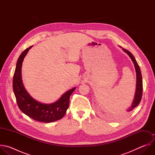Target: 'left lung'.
<instances>
[{"mask_svg": "<svg viewBox=\"0 0 155 155\" xmlns=\"http://www.w3.org/2000/svg\"><path fill=\"white\" fill-rule=\"evenodd\" d=\"M130 58L131 60L133 62L134 64V67L136 72V76H137V83H136V94H135V97L133 101V103H132L131 107L127 110V112H130L131 110H133L134 108H136L140 103L141 99H142V91H143V84H142V74L140 72V69L139 66L135 59L134 56L131 54L130 52L129 51L123 49Z\"/></svg>", "mask_w": 155, "mask_h": 155, "instance_id": "left-lung-1", "label": "left lung"}]
</instances>
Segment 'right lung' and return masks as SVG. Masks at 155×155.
Wrapping results in <instances>:
<instances>
[{"mask_svg": "<svg viewBox=\"0 0 155 155\" xmlns=\"http://www.w3.org/2000/svg\"><path fill=\"white\" fill-rule=\"evenodd\" d=\"M32 47L26 49L19 56L13 79V89L19 109L32 119L43 123H51L61 119L69 106L70 96L75 87L64 93L61 98L51 104H41L34 100L26 91L21 78L22 62Z\"/></svg>", "mask_w": 155, "mask_h": 155, "instance_id": "obj_1", "label": "right lung"}]
</instances>
